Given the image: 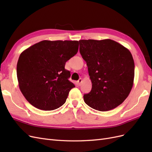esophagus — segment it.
Here are the masks:
<instances>
[{
    "instance_id": "1",
    "label": "esophagus",
    "mask_w": 152,
    "mask_h": 152,
    "mask_svg": "<svg viewBox=\"0 0 152 152\" xmlns=\"http://www.w3.org/2000/svg\"><path fill=\"white\" fill-rule=\"evenodd\" d=\"M82 79H79V80H78V81L77 82V85H78V86H80V85H81V83H82Z\"/></svg>"
}]
</instances>
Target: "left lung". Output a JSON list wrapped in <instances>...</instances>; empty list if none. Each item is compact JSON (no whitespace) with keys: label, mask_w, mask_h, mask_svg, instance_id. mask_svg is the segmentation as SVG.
<instances>
[{"label":"left lung","mask_w":152,"mask_h":152,"mask_svg":"<svg viewBox=\"0 0 152 152\" xmlns=\"http://www.w3.org/2000/svg\"><path fill=\"white\" fill-rule=\"evenodd\" d=\"M80 53L92 82L85 103L105 112L122 104L129 94L134 78V62L129 50L111 39L80 40Z\"/></svg>","instance_id":"obj_1"}]
</instances>
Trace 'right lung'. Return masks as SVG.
<instances>
[{"mask_svg":"<svg viewBox=\"0 0 152 152\" xmlns=\"http://www.w3.org/2000/svg\"><path fill=\"white\" fill-rule=\"evenodd\" d=\"M79 49L76 40H42L23 51L17 63L19 87L26 99L42 110L57 109L65 103L75 85L68 79L66 62Z\"/></svg>","mask_w":152,"mask_h":152,"instance_id":"1","label":"right lung"}]
</instances>
